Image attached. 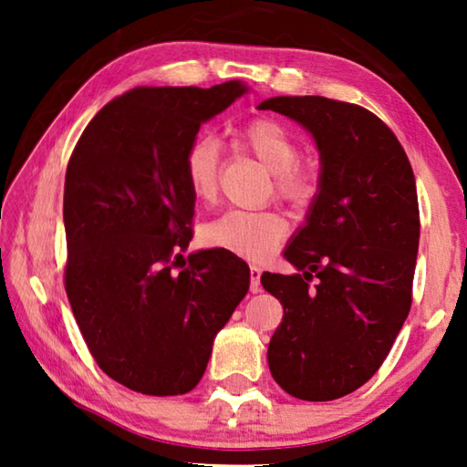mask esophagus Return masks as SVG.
I'll list each match as a JSON object with an SVG mask.
<instances>
[{
  "mask_svg": "<svg viewBox=\"0 0 467 467\" xmlns=\"http://www.w3.org/2000/svg\"><path fill=\"white\" fill-rule=\"evenodd\" d=\"M251 292H262V267L251 265Z\"/></svg>",
  "mask_w": 467,
  "mask_h": 467,
  "instance_id": "esophagus-1",
  "label": "esophagus"
}]
</instances>
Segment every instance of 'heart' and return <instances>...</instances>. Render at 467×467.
Listing matches in <instances>:
<instances>
[{
    "instance_id": "b5f03b06",
    "label": "heart",
    "mask_w": 467,
    "mask_h": 467,
    "mask_svg": "<svg viewBox=\"0 0 467 467\" xmlns=\"http://www.w3.org/2000/svg\"><path fill=\"white\" fill-rule=\"evenodd\" d=\"M239 144L274 175L275 192L292 203L309 202L317 189V171L300 162L298 141L274 119H253L236 131ZM218 144L212 138L193 140L183 156V177L195 200L212 202L218 193ZM288 224L278 212L228 210L202 228V241L236 257L262 262L278 247Z\"/></svg>"
}]
</instances>
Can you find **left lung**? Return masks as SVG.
<instances>
[{"label": "left lung", "instance_id": "8db88e82", "mask_svg": "<svg viewBox=\"0 0 467 467\" xmlns=\"http://www.w3.org/2000/svg\"><path fill=\"white\" fill-rule=\"evenodd\" d=\"M257 109L303 125L321 164L305 224L284 251L298 274L262 275L284 306L267 365L298 400L344 398L383 365L412 305L420 239L414 172L393 131L358 105L274 97Z\"/></svg>", "mask_w": 467, "mask_h": 467}]
</instances>
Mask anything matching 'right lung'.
<instances>
[{"mask_svg": "<svg viewBox=\"0 0 467 467\" xmlns=\"http://www.w3.org/2000/svg\"><path fill=\"white\" fill-rule=\"evenodd\" d=\"M244 92L239 80L133 88L94 115L69 158V305L99 367L138 393L192 391L249 290V267L233 253L195 251L179 265L195 205L185 150Z\"/></svg>", "mask_w": 467, "mask_h": 467, "instance_id": "right-lung-1", "label": "right lung"}]
</instances>
